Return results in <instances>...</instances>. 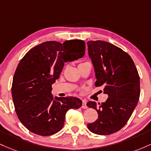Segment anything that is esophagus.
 I'll list each match as a JSON object with an SVG mask.
<instances>
[{
    "mask_svg": "<svg viewBox=\"0 0 151 151\" xmlns=\"http://www.w3.org/2000/svg\"><path fill=\"white\" fill-rule=\"evenodd\" d=\"M82 108H83V109H86V108H88V106H87V105H86V101H82Z\"/></svg>",
    "mask_w": 151,
    "mask_h": 151,
    "instance_id": "1",
    "label": "esophagus"
}]
</instances>
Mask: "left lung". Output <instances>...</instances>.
I'll list each match as a JSON object with an SVG mask.
<instances>
[{
  "label": "left lung",
  "instance_id": "obj_1",
  "mask_svg": "<svg viewBox=\"0 0 151 151\" xmlns=\"http://www.w3.org/2000/svg\"><path fill=\"white\" fill-rule=\"evenodd\" d=\"M87 44L97 78L95 86H103L104 93L108 95L101 105L88 102V107L98 114L88 128L98 135L112 134L126 124L138 104L140 76L133 59L122 49L103 40H91Z\"/></svg>",
  "mask_w": 151,
  "mask_h": 151
}]
</instances>
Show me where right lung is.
<instances>
[{
    "mask_svg": "<svg viewBox=\"0 0 151 151\" xmlns=\"http://www.w3.org/2000/svg\"><path fill=\"white\" fill-rule=\"evenodd\" d=\"M85 50L82 40L46 41L30 49L18 63L12 98L18 119L30 132L42 136L55 134L63 127L67 111L81 107L82 101L75 97L53 101L51 91L64 63L83 57Z\"/></svg>",
    "mask_w": 151,
    "mask_h": 151,
    "instance_id": "1",
    "label": "right lung"
}]
</instances>
